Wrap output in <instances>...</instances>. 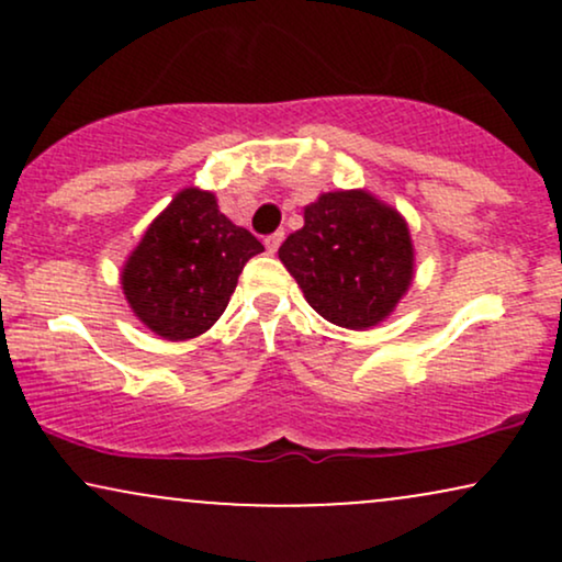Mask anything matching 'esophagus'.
I'll return each mask as SVG.
<instances>
[{"label":"esophagus","mask_w":562,"mask_h":562,"mask_svg":"<svg viewBox=\"0 0 562 562\" xmlns=\"http://www.w3.org/2000/svg\"><path fill=\"white\" fill-rule=\"evenodd\" d=\"M282 240H285V232L277 229V232H272V235H267V240H263V245H267L269 254H277V248H280Z\"/></svg>","instance_id":"1"}]
</instances>
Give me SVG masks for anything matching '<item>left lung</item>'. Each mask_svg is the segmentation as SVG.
Listing matches in <instances>:
<instances>
[{"mask_svg": "<svg viewBox=\"0 0 562 562\" xmlns=\"http://www.w3.org/2000/svg\"><path fill=\"white\" fill-rule=\"evenodd\" d=\"M308 306L333 325L364 330L393 312L412 282L406 222L364 190L327 192L280 245Z\"/></svg>", "mask_w": 562, "mask_h": 562, "instance_id": "8db88e82", "label": "left lung"}]
</instances>
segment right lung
Listing matches in <instances>:
<instances>
[{
    "label": "right lung",
    "instance_id": "1",
    "mask_svg": "<svg viewBox=\"0 0 562 562\" xmlns=\"http://www.w3.org/2000/svg\"><path fill=\"white\" fill-rule=\"evenodd\" d=\"M261 250L248 229L218 211L211 192L190 187L147 227L121 285L153 333L187 340L222 317L243 267Z\"/></svg>",
    "mask_w": 562,
    "mask_h": 562
}]
</instances>
